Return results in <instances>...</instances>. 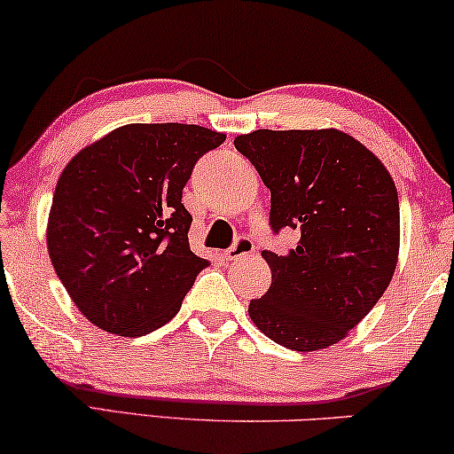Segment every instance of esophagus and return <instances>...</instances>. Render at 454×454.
<instances>
[{"instance_id":"1","label":"esophagus","mask_w":454,"mask_h":454,"mask_svg":"<svg viewBox=\"0 0 454 454\" xmlns=\"http://www.w3.org/2000/svg\"><path fill=\"white\" fill-rule=\"evenodd\" d=\"M254 250H256V244H254L250 238H246V235H239V238L233 241V246L225 252V258L227 260H238L241 256H247V254H252Z\"/></svg>"}]
</instances>
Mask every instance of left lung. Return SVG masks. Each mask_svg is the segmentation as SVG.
I'll return each instance as SVG.
<instances>
[{
	"label": "left lung",
	"instance_id": "left-lung-1",
	"mask_svg": "<svg viewBox=\"0 0 454 454\" xmlns=\"http://www.w3.org/2000/svg\"><path fill=\"white\" fill-rule=\"evenodd\" d=\"M235 148L270 190V231L300 233L264 250L270 289L250 318L275 343L316 351L345 337L387 291L399 256V196L384 165L339 129H256Z\"/></svg>",
	"mask_w": 454,
	"mask_h": 454
}]
</instances>
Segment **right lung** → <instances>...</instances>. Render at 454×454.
<instances>
[{"label": "right lung", "instance_id": "right-lung-1", "mask_svg": "<svg viewBox=\"0 0 454 454\" xmlns=\"http://www.w3.org/2000/svg\"><path fill=\"white\" fill-rule=\"evenodd\" d=\"M225 134L188 123H129L86 146L61 173L47 247L80 312L103 331L142 337L179 312L208 260L190 250L182 204L198 159Z\"/></svg>", "mask_w": 454, "mask_h": 454}]
</instances>
